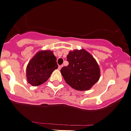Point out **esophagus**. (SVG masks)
<instances>
[{
	"label": "esophagus",
	"mask_w": 131,
	"mask_h": 131,
	"mask_svg": "<svg viewBox=\"0 0 131 131\" xmlns=\"http://www.w3.org/2000/svg\"><path fill=\"white\" fill-rule=\"evenodd\" d=\"M62 67V66H59V69H61Z\"/></svg>",
	"instance_id": "1"
}]
</instances>
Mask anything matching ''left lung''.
I'll use <instances>...</instances> for the list:
<instances>
[{
  "label": "left lung",
  "mask_w": 131,
  "mask_h": 131,
  "mask_svg": "<svg viewBox=\"0 0 131 131\" xmlns=\"http://www.w3.org/2000/svg\"><path fill=\"white\" fill-rule=\"evenodd\" d=\"M69 65L60 70L66 82L74 89L88 90L100 78L99 65L85 50L70 51L67 56Z\"/></svg>",
  "instance_id": "obj_1"
}]
</instances>
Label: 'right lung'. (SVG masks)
I'll return each instance as SVG.
<instances>
[{"label":"right lung","instance_id":"right-lung-1","mask_svg":"<svg viewBox=\"0 0 131 131\" xmlns=\"http://www.w3.org/2000/svg\"><path fill=\"white\" fill-rule=\"evenodd\" d=\"M57 68V58L52 51H39L27 65V81L32 86L41 85L48 80L53 71Z\"/></svg>","mask_w":131,"mask_h":131}]
</instances>
